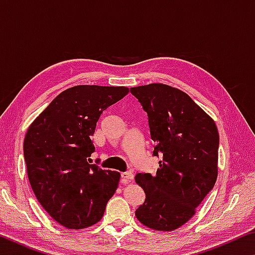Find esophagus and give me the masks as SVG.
Returning <instances> with one entry per match:
<instances>
[{
	"label": "esophagus",
	"mask_w": 255,
	"mask_h": 255,
	"mask_svg": "<svg viewBox=\"0 0 255 255\" xmlns=\"http://www.w3.org/2000/svg\"><path fill=\"white\" fill-rule=\"evenodd\" d=\"M122 179L124 180V181H130V180H132L133 179V174H132V172H123L122 173Z\"/></svg>",
	"instance_id": "34e87169"
}]
</instances>
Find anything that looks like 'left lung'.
<instances>
[{
	"label": "left lung",
	"instance_id": "1",
	"mask_svg": "<svg viewBox=\"0 0 255 255\" xmlns=\"http://www.w3.org/2000/svg\"><path fill=\"white\" fill-rule=\"evenodd\" d=\"M148 117L153 155L163 154L156 174L138 173L145 201L136 218L155 231L171 232L196 214L218 175L219 133L214 119L187 93L162 83L130 89Z\"/></svg>",
	"mask_w": 255,
	"mask_h": 255
}]
</instances>
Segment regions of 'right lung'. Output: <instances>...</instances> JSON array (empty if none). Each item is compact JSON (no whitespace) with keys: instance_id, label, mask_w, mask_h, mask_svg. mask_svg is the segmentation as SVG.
Instances as JSON below:
<instances>
[{"instance_id":"add662e5","label":"right lung","mask_w":255,"mask_h":255,"mask_svg":"<svg viewBox=\"0 0 255 255\" xmlns=\"http://www.w3.org/2000/svg\"><path fill=\"white\" fill-rule=\"evenodd\" d=\"M126 86L76 85L58 94L30 125L23 154L30 185L44 209L70 230L97 224L118 188L120 173L88 159L91 136L108 107L127 96Z\"/></svg>"}]
</instances>
